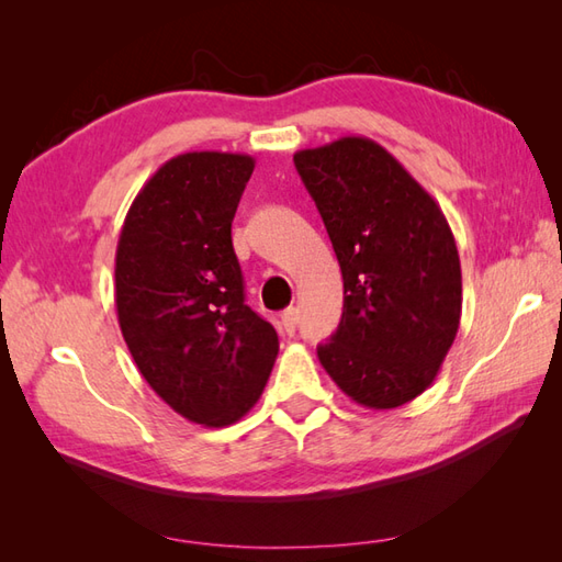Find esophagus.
<instances>
[{"instance_id": "esophagus-1", "label": "esophagus", "mask_w": 562, "mask_h": 562, "mask_svg": "<svg viewBox=\"0 0 562 562\" xmlns=\"http://www.w3.org/2000/svg\"><path fill=\"white\" fill-rule=\"evenodd\" d=\"M296 324H300V308H288V312L282 314V326H284V330L288 333H294V328H296Z\"/></svg>"}]
</instances>
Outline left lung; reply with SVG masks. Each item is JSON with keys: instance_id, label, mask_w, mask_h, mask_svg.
<instances>
[{"instance_id": "obj_1", "label": "left lung", "mask_w": 562, "mask_h": 562, "mask_svg": "<svg viewBox=\"0 0 562 562\" xmlns=\"http://www.w3.org/2000/svg\"><path fill=\"white\" fill-rule=\"evenodd\" d=\"M342 272V318L318 360L342 393L389 411L432 386L461 321V262L445 212L369 137L294 154Z\"/></svg>"}]
</instances>
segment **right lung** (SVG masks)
<instances>
[{"label": "right lung", "mask_w": 562, "mask_h": 562, "mask_svg": "<svg viewBox=\"0 0 562 562\" xmlns=\"http://www.w3.org/2000/svg\"><path fill=\"white\" fill-rule=\"evenodd\" d=\"M254 157L186 151L159 166L127 210L115 250V308L127 350L186 420L224 427L268 384L278 333L244 304L232 220Z\"/></svg>", "instance_id": "1"}]
</instances>
